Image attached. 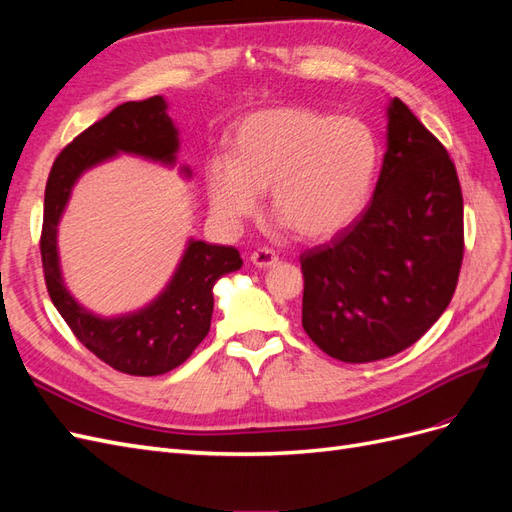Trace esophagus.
Wrapping results in <instances>:
<instances>
[{"label":"esophagus","instance_id":"obj_1","mask_svg":"<svg viewBox=\"0 0 512 512\" xmlns=\"http://www.w3.org/2000/svg\"><path fill=\"white\" fill-rule=\"evenodd\" d=\"M252 265L258 267V269H269V267H275L277 262H280V256H277L273 250H269V247H260V250H256L252 256Z\"/></svg>","mask_w":512,"mask_h":512}]
</instances>
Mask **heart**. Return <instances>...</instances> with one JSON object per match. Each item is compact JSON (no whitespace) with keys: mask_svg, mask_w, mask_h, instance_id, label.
<instances>
[{"mask_svg":"<svg viewBox=\"0 0 512 512\" xmlns=\"http://www.w3.org/2000/svg\"><path fill=\"white\" fill-rule=\"evenodd\" d=\"M380 147L356 117H333L305 106H277L243 117L230 153L205 164L211 213L237 230L254 218L260 194L294 235L320 241L359 218L374 190Z\"/></svg>","mask_w":512,"mask_h":512,"instance_id":"1","label":"heart"}]
</instances>
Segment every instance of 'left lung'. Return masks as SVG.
I'll list each match as a JSON object with an SVG mask.
<instances>
[{"label": "left lung", "mask_w": 512, "mask_h": 512, "mask_svg": "<svg viewBox=\"0 0 512 512\" xmlns=\"http://www.w3.org/2000/svg\"><path fill=\"white\" fill-rule=\"evenodd\" d=\"M374 196L348 228L301 254L303 329L329 356L369 363L418 342L453 299L463 198L453 160L410 108H386Z\"/></svg>", "instance_id": "8db88e82"}]
</instances>
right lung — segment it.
<instances>
[{
    "mask_svg": "<svg viewBox=\"0 0 512 512\" xmlns=\"http://www.w3.org/2000/svg\"><path fill=\"white\" fill-rule=\"evenodd\" d=\"M166 108L168 104L162 96L117 106L59 153L44 190L40 254L51 301L87 350L106 365L130 376H160L188 359L209 333L215 282L243 265L235 247L190 239L177 271L158 297L132 314L115 318L89 312L64 284L57 252V226L74 183L85 170L119 153L175 166L179 130ZM181 173L183 177H192L188 166H181Z\"/></svg>",
    "mask_w": 512,
    "mask_h": 512,
    "instance_id": "right-lung-1",
    "label": "right lung"
}]
</instances>
